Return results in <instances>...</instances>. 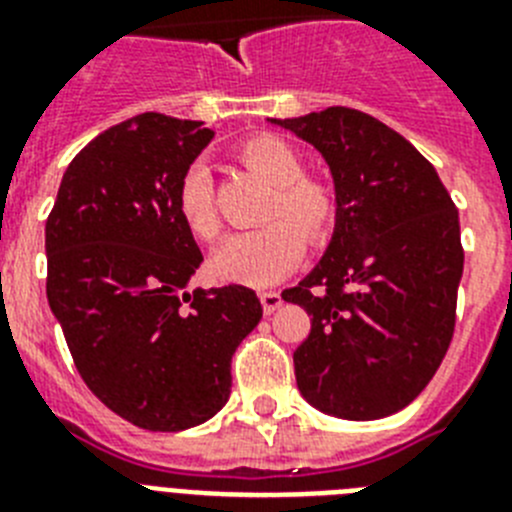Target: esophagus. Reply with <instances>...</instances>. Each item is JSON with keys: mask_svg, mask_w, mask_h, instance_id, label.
Listing matches in <instances>:
<instances>
[{"mask_svg": "<svg viewBox=\"0 0 512 512\" xmlns=\"http://www.w3.org/2000/svg\"><path fill=\"white\" fill-rule=\"evenodd\" d=\"M261 305H264L266 315H271V312L282 305V295H279V292H274V289H269V292H261Z\"/></svg>", "mask_w": 512, "mask_h": 512, "instance_id": "34e87169", "label": "esophagus"}]
</instances>
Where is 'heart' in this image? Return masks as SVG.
Here are the masks:
<instances>
[{
    "instance_id": "b5f03b06",
    "label": "heart",
    "mask_w": 512,
    "mask_h": 512,
    "mask_svg": "<svg viewBox=\"0 0 512 512\" xmlns=\"http://www.w3.org/2000/svg\"><path fill=\"white\" fill-rule=\"evenodd\" d=\"M243 166L274 184L266 220L261 228L230 235L212 253V271L228 282L266 287L295 269L310 246H323L341 215L336 187L320 176L302 174V156L295 146L277 135H253L235 146ZM176 210L184 225L202 241L220 235V215L215 205V184L207 166L194 164L184 171L176 189Z\"/></svg>"
}]
</instances>
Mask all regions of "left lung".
Here are the masks:
<instances>
[{"label":"left lung","instance_id":"left-lung-1","mask_svg":"<svg viewBox=\"0 0 512 512\" xmlns=\"http://www.w3.org/2000/svg\"><path fill=\"white\" fill-rule=\"evenodd\" d=\"M274 122L323 153L341 200L320 264L282 292L312 315L295 351L297 387L336 418L397 413L454 338L459 210L431 161L377 117L328 107Z\"/></svg>","mask_w":512,"mask_h":512}]
</instances>
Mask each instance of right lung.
<instances>
[{"label":"right lung","mask_w":512,"mask_h":512,"mask_svg":"<svg viewBox=\"0 0 512 512\" xmlns=\"http://www.w3.org/2000/svg\"><path fill=\"white\" fill-rule=\"evenodd\" d=\"M212 135L158 112L112 125L76 153L45 223L48 305L71 359L146 431H184L223 408L230 359L264 312L241 284L184 292L202 251L176 189Z\"/></svg>","instance_id":"right-lung-1"}]
</instances>
